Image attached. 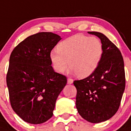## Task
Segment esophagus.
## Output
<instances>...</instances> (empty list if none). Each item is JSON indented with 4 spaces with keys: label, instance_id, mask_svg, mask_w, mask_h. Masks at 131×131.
I'll list each match as a JSON object with an SVG mask.
<instances>
[{
    "label": "esophagus",
    "instance_id": "esophagus-1",
    "mask_svg": "<svg viewBox=\"0 0 131 131\" xmlns=\"http://www.w3.org/2000/svg\"><path fill=\"white\" fill-rule=\"evenodd\" d=\"M67 83L69 84H71L73 83V80L71 79V78H68L67 79Z\"/></svg>",
    "mask_w": 131,
    "mask_h": 131
}]
</instances>
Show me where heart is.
Masks as SVG:
<instances>
[{"mask_svg": "<svg viewBox=\"0 0 131 131\" xmlns=\"http://www.w3.org/2000/svg\"><path fill=\"white\" fill-rule=\"evenodd\" d=\"M103 53V45L98 38L77 34L59 43L57 50L50 53V59L58 73H62L69 64V72L83 78L97 69Z\"/></svg>", "mask_w": 131, "mask_h": 131, "instance_id": "obj_1", "label": "heart"}]
</instances>
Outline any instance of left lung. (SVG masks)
I'll return each instance as SVG.
<instances>
[{"label":"left lung","instance_id":"1","mask_svg":"<svg viewBox=\"0 0 131 131\" xmlns=\"http://www.w3.org/2000/svg\"><path fill=\"white\" fill-rule=\"evenodd\" d=\"M100 39L103 47L102 60L93 74L74 80L76 107L83 119L98 123L110 119L120 106L125 88L124 61L119 49L103 34L89 31Z\"/></svg>","mask_w":131,"mask_h":131}]
</instances>
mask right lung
<instances>
[{
    "mask_svg": "<svg viewBox=\"0 0 131 131\" xmlns=\"http://www.w3.org/2000/svg\"><path fill=\"white\" fill-rule=\"evenodd\" d=\"M61 39L53 33H37L20 43L10 54L6 84L11 106L28 123H43L51 117L67 84V77L54 72L50 59Z\"/></svg>",
    "mask_w": 131,
    "mask_h": 131,
    "instance_id": "obj_1",
    "label": "right lung"
}]
</instances>
